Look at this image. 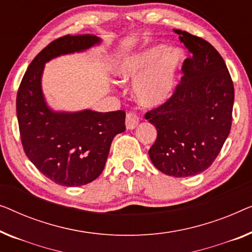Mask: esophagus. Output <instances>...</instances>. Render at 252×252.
Instances as JSON below:
<instances>
[{"mask_svg":"<svg viewBox=\"0 0 252 252\" xmlns=\"http://www.w3.org/2000/svg\"><path fill=\"white\" fill-rule=\"evenodd\" d=\"M140 123V117L134 112H128L126 115V127L127 129H134Z\"/></svg>","mask_w":252,"mask_h":252,"instance_id":"1","label":"esophagus"}]
</instances>
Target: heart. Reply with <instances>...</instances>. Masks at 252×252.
Masks as SVG:
<instances>
[{
    "label": "heart",
    "instance_id": "obj_1",
    "mask_svg": "<svg viewBox=\"0 0 252 252\" xmlns=\"http://www.w3.org/2000/svg\"><path fill=\"white\" fill-rule=\"evenodd\" d=\"M182 53L176 47L153 46L126 58L118 65L116 75L122 81L135 79L133 94L144 107H157L173 94Z\"/></svg>",
    "mask_w": 252,
    "mask_h": 252
}]
</instances>
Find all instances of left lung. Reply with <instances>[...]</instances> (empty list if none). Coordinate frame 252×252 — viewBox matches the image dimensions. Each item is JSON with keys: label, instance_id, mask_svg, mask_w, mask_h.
<instances>
[{"label": "left lung", "instance_id": "1", "mask_svg": "<svg viewBox=\"0 0 252 252\" xmlns=\"http://www.w3.org/2000/svg\"><path fill=\"white\" fill-rule=\"evenodd\" d=\"M192 54L182 65L184 76L173 96L145 118L157 129L149 150L163 174L189 177L211 166L232 125L234 87L217 50L205 39L174 29Z\"/></svg>", "mask_w": 252, "mask_h": 252}]
</instances>
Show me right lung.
<instances>
[{
  "instance_id": "obj_1",
  "label": "right lung",
  "mask_w": 252,
  "mask_h": 252,
  "mask_svg": "<svg viewBox=\"0 0 252 252\" xmlns=\"http://www.w3.org/2000/svg\"><path fill=\"white\" fill-rule=\"evenodd\" d=\"M94 35L63 36L44 47L29 64L17 94L21 143L43 175L63 187H81L100 176L114 137L125 130L123 110L56 111L42 90L45 63L99 45Z\"/></svg>"
}]
</instances>
